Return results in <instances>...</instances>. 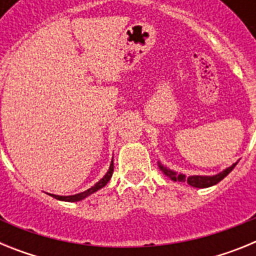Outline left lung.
Returning a JSON list of instances; mask_svg holds the SVG:
<instances>
[{
	"mask_svg": "<svg viewBox=\"0 0 256 256\" xmlns=\"http://www.w3.org/2000/svg\"><path fill=\"white\" fill-rule=\"evenodd\" d=\"M237 165V162L232 164L230 166H228L227 169H224L220 173L216 174V176H190V177H186L184 174H177L176 172L170 170V169L165 168L164 165H162L159 162V168L162 173L166 176V177L170 178L172 180H178V182H187L190 186L196 187V188H206V187L214 186L216 183L220 182L224 177H227L228 174L232 172V169Z\"/></svg>",
	"mask_w": 256,
	"mask_h": 256,
	"instance_id": "8db88e82",
	"label": "left lung"
}]
</instances>
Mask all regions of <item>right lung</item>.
<instances>
[{
    "label": "right lung",
    "instance_id": "1",
    "mask_svg": "<svg viewBox=\"0 0 256 256\" xmlns=\"http://www.w3.org/2000/svg\"><path fill=\"white\" fill-rule=\"evenodd\" d=\"M112 172H114V162L112 160V164H110V168H108V173H106L105 176H104V178H101V180H98V182H97L94 186H92L91 188H88L87 191L80 192V194H76V195H72V196H58V195H52V194H48V195L52 196V198H58V200H61V201H69V202L80 201V200H83V198H87V196L92 195V194H94L96 191H98V190H101L102 187H105L106 184H108V180H110V178H112Z\"/></svg>",
    "mask_w": 256,
    "mask_h": 256
}]
</instances>
